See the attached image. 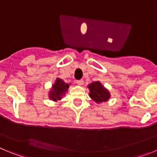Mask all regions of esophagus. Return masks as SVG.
<instances>
[{
    "label": "esophagus",
    "mask_w": 157,
    "mask_h": 157,
    "mask_svg": "<svg viewBox=\"0 0 157 157\" xmlns=\"http://www.w3.org/2000/svg\"><path fill=\"white\" fill-rule=\"evenodd\" d=\"M83 83H84V81L82 79H80V80H78L77 81V84L78 86H82Z\"/></svg>",
    "instance_id": "34e87169"
}]
</instances>
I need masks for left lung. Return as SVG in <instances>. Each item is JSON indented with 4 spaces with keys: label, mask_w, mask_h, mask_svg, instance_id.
<instances>
[{
    "label": "left lung",
    "mask_w": 157,
    "mask_h": 157,
    "mask_svg": "<svg viewBox=\"0 0 157 157\" xmlns=\"http://www.w3.org/2000/svg\"><path fill=\"white\" fill-rule=\"evenodd\" d=\"M90 90V98L97 104L104 103L109 101L111 98V94L109 90L105 88L100 81L93 82L87 86Z\"/></svg>",
    "instance_id": "obj_1"
}]
</instances>
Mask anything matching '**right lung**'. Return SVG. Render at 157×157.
Masks as SVG:
<instances>
[{"instance_id":"add662e5","label":"right lung","mask_w":157,"mask_h":157,"mask_svg":"<svg viewBox=\"0 0 157 157\" xmlns=\"http://www.w3.org/2000/svg\"><path fill=\"white\" fill-rule=\"evenodd\" d=\"M70 85L71 83H66L61 78H56L48 93V98L55 102L60 101L67 92Z\"/></svg>"}]
</instances>
